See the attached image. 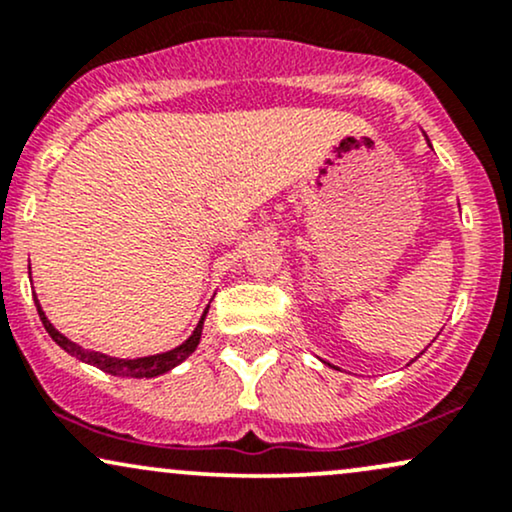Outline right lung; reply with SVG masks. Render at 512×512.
Instances as JSON below:
<instances>
[{"instance_id": "1", "label": "right lung", "mask_w": 512, "mask_h": 512, "mask_svg": "<svg viewBox=\"0 0 512 512\" xmlns=\"http://www.w3.org/2000/svg\"><path fill=\"white\" fill-rule=\"evenodd\" d=\"M28 269H31V267H28ZM35 308H38V315H40V320H43L45 330H48L50 337L55 339V342L60 344L64 351H67V354L76 356L79 361H84V363H91V366L101 368L110 375H120V378H156V375L168 373L170 368L178 366V363L185 361V358L197 349L199 337H202L204 317H207V310H204L202 320H199V325L195 327V332H192V337L187 339V342H182L180 346H175V349L166 351V354L144 356V358H115V356L98 354V351H91V349H81L79 344H74L72 339H67L64 334H60L55 330V327H52V322L48 320V317H45L43 308H40L38 301H35Z\"/></svg>"}]
</instances>
